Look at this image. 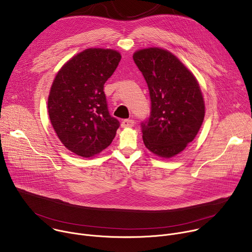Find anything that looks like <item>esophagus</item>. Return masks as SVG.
Returning a JSON list of instances; mask_svg holds the SVG:
<instances>
[{
  "mask_svg": "<svg viewBox=\"0 0 252 252\" xmlns=\"http://www.w3.org/2000/svg\"><path fill=\"white\" fill-rule=\"evenodd\" d=\"M122 127L126 128V127H132L134 126V121L132 120H124L122 122Z\"/></svg>",
  "mask_w": 252,
  "mask_h": 252,
  "instance_id": "1",
  "label": "esophagus"
}]
</instances>
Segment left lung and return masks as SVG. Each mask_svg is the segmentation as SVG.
I'll use <instances>...</instances> for the list:
<instances>
[{
    "label": "left lung",
    "mask_w": 252,
    "mask_h": 252,
    "mask_svg": "<svg viewBox=\"0 0 252 252\" xmlns=\"http://www.w3.org/2000/svg\"><path fill=\"white\" fill-rule=\"evenodd\" d=\"M132 58L152 100L151 116L141 124L143 142L153 154L172 158L194 139L202 125L205 106L199 85L191 71L166 50L142 49Z\"/></svg>",
    "instance_id": "1"
}]
</instances>
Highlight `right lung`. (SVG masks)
<instances>
[{
    "label": "right lung",
    "mask_w": 252,
    "mask_h": 252,
    "mask_svg": "<svg viewBox=\"0 0 252 252\" xmlns=\"http://www.w3.org/2000/svg\"><path fill=\"white\" fill-rule=\"evenodd\" d=\"M122 59L111 49H87L58 71L48 98L52 126L63 145L83 158L109 147L120 122L107 110L104 83Z\"/></svg>",
    "instance_id": "1"
}]
</instances>
